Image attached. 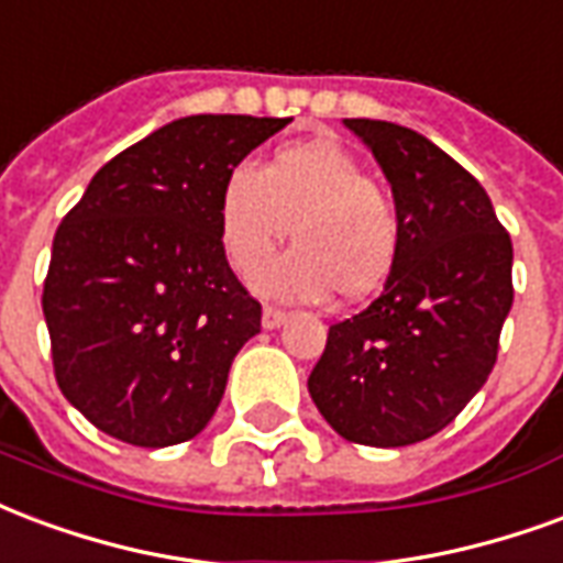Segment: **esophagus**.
Returning a JSON list of instances; mask_svg holds the SVG:
<instances>
[{
    "instance_id": "esophagus-1",
    "label": "esophagus",
    "mask_w": 563,
    "mask_h": 563,
    "mask_svg": "<svg viewBox=\"0 0 563 563\" xmlns=\"http://www.w3.org/2000/svg\"><path fill=\"white\" fill-rule=\"evenodd\" d=\"M261 321H264L266 330H276V327H282L287 321V311L276 309V306H264V318Z\"/></svg>"
}]
</instances>
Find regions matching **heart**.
I'll use <instances>...</instances> for the list:
<instances>
[{"label":"heart","mask_w":563,"mask_h":563,"mask_svg":"<svg viewBox=\"0 0 563 563\" xmlns=\"http://www.w3.org/2000/svg\"><path fill=\"white\" fill-rule=\"evenodd\" d=\"M287 224L297 245L257 276V287L276 297L321 299L335 290L360 302L380 290L399 257L396 200L330 137L278 146L261 170L240 164L221 183L219 231L236 273L264 266Z\"/></svg>","instance_id":"obj_1"}]
</instances>
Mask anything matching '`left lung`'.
Masks as SVG:
<instances>
[{
    "instance_id": "8db88e82",
    "label": "left lung",
    "mask_w": 563,
    "mask_h": 563,
    "mask_svg": "<svg viewBox=\"0 0 563 563\" xmlns=\"http://www.w3.org/2000/svg\"><path fill=\"white\" fill-rule=\"evenodd\" d=\"M393 186L401 245L384 294L332 323L309 393L344 441L408 446L453 422L498 360L512 242L486 188L417 131L344 119Z\"/></svg>"
}]
</instances>
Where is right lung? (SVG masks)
Returning <instances> with one entry per match:
<instances>
[{
    "mask_svg": "<svg viewBox=\"0 0 563 563\" xmlns=\"http://www.w3.org/2000/svg\"><path fill=\"white\" fill-rule=\"evenodd\" d=\"M290 119L200 113L110 158L53 236L44 321L63 396L134 446L212 420L261 302L224 257V176Z\"/></svg>",
    "mask_w": 563,
    "mask_h": 563,
    "instance_id": "right-lung-1",
    "label": "right lung"
}]
</instances>
